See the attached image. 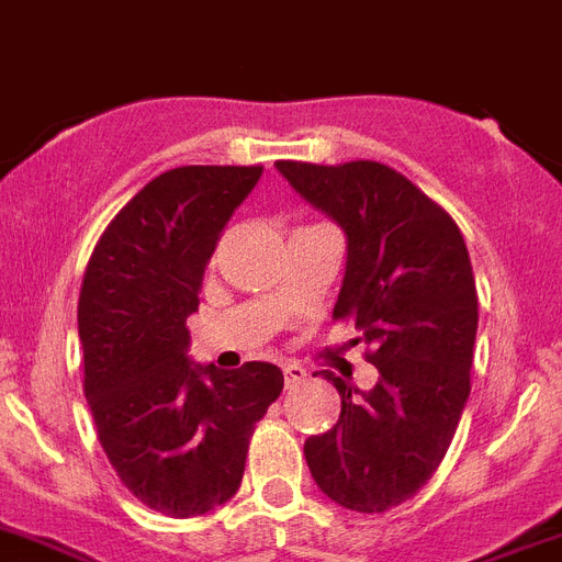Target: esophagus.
Masks as SVG:
<instances>
[{"mask_svg":"<svg viewBox=\"0 0 562 562\" xmlns=\"http://www.w3.org/2000/svg\"><path fill=\"white\" fill-rule=\"evenodd\" d=\"M306 381V369L299 367V363H284V383L286 390H292V386H299V383Z\"/></svg>","mask_w":562,"mask_h":562,"instance_id":"esophagus-1","label":"esophagus"}]
</instances>
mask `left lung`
Masks as SVG:
<instances>
[{"instance_id":"1","label":"left lung","mask_w":562,"mask_h":562,"mask_svg":"<svg viewBox=\"0 0 562 562\" xmlns=\"http://www.w3.org/2000/svg\"><path fill=\"white\" fill-rule=\"evenodd\" d=\"M278 170L347 233V276L333 310L352 321L378 383L358 392L324 369L340 418L306 438V467L344 509L375 515L418 495L438 472L472 390L477 290L454 218L381 161Z\"/></svg>"}]
</instances>
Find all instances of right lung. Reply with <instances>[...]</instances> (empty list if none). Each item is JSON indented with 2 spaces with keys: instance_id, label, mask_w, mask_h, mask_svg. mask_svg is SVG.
Wrapping results in <instances>:
<instances>
[{
  "instance_id": "obj_1",
  "label": "right lung",
  "mask_w": 562,
  "mask_h": 562,
  "mask_svg": "<svg viewBox=\"0 0 562 562\" xmlns=\"http://www.w3.org/2000/svg\"><path fill=\"white\" fill-rule=\"evenodd\" d=\"M261 170L161 172L113 215L81 278L95 435L133 497L167 517L204 515L238 492L249 438L284 390L276 363L222 372L187 358L204 267Z\"/></svg>"
}]
</instances>
